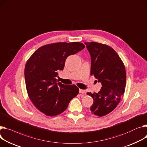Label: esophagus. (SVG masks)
Returning a JSON list of instances; mask_svg holds the SVG:
<instances>
[{"label": "esophagus", "instance_id": "34e87169", "mask_svg": "<svg viewBox=\"0 0 147 147\" xmlns=\"http://www.w3.org/2000/svg\"><path fill=\"white\" fill-rule=\"evenodd\" d=\"M79 93H82V94H84L86 93L84 90H82V89H79Z\"/></svg>", "mask_w": 147, "mask_h": 147}]
</instances>
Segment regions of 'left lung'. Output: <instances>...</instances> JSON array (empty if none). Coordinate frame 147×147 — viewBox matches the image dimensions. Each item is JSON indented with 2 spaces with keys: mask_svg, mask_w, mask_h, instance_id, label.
<instances>
[{
  "mask_svg": "<svg viewBox=\"0 0 147 147\" xmlns=\"http://www.w3.org/2000/svg\"><path fill=\"white\" fill-rule=\"evenodd\" d=\"M91 57L90 74L100 82L98 93L88 92L93 99L92 113L103 116L113 111L120 102L126 85V71L121 58L111 47L95 42H86Z\"/></svg>",
  "mask_w": 147,
  "mask_h": 147,
  "instance_id": "obj_1",
  "label": "left lung"
}]
</instances>
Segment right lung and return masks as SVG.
I'll return each instance as SVG.
<instances>
[{"label":"right lung","mask_w":147,"mask_h":147,"mask_svg":"<svg viewBox=\"0 0 147 147\" xmlns=\"http://www.w3.org/2000/svg\"><path fill=\"white\" fill-rule=\"evenodd\" d=\"M84 47L79 42L48 44L39 48L27 61L24 74L28 94L45 115L54 116L61 113L79 94L76 85L63 84L56 77L58 71L64 69L67 58Z\"/></svg>","instance_id":"add662e5"}]
</instances>
